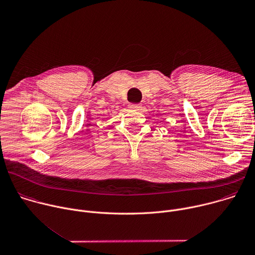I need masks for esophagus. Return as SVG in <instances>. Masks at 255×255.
<instances>
[{
    "mask_svg": "<svg viewBox=\"0 0 255 255\" xmlns=\"http://www.w3.org/2000/svg\"><path fill=\"white\" fill-rule=\"evenodd\" d=\"M130 108L134 109V110H140L142 108V105L141 104H132V105H130Z\"/></svg>",
    "mask_w": 255,
    "mask_h": 255,
    "instance_id": "34e87169",
    "label": "esophagus"
}]
</instances>
